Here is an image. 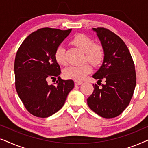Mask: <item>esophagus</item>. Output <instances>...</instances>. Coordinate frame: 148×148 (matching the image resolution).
<instances>
[{"label": "esophagus", "instance_id": "esophagus-1", "mask_svg": "<svg viewBox=\"0 0 148 148\" xmlns=\"http://www.w3.org/2000/svg\"><path fill=\"white\" fill-rule=\"evenodd\" d=\"M74 82L75 86H79V85H81L82 84V82H81V81H77V80H75Z\"/></svg>", "mask_w": 148, "mask_h": 148}]
</instances>
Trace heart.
Returning <instances> with one entry per match:
<instances>
[{"instance_id":"1","label":"heart","mask_w":148,"mask_h":148,"mask_svg":"<svg viewBox=\"0 0 148 148\" xmlns=\"http://www.w3.org/2000/svg\"><path fill=\"white\" fill-rule=\"evenodd\" d=\"M73 45L84 52L85 60H88L93 65H99L104 59V51L102 46L94 43L91 38L83 34H78L71 40ZM54 58L59 64H65L64 49L62 46H58L54 52ZM92 71L90 64H84L79 66H69L63 71V75L69 79L82 80Z\"/></svg>"}]
</instances>
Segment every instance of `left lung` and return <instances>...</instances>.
<instances>
[{
  "mask_svg": "<svg viewBox=\"0 0 148 148\" xmlns=\"http://www.w3.org/2000/svg\"><path fill=\"white\" fill-rule=\"evenodd\" d=\"M104 51V61L93 78L105 82L87 99L88 105L99 116L111 119L120 115L130 103L136 86L135 65L130 52L120 37L104 27L93 28ZM97 82V83H98Z\"/></svg>",
  "mask_w": 148,
  "mask_h": 148,
  "instance_id": "1",
  "label": "left lung"
}]
</instances>
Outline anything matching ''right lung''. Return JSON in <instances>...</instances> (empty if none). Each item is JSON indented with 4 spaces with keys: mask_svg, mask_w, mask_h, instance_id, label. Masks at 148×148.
<instances>
[{
    "mask_svg": "<svg viewBox=\"0 0 148 148\" xmlns=\"http://www.w3.org/2000/svg\"><path fill=\"white\" fill-rule=\"evenodd\" d=\"M71 32L42 28L28 36L17 50L14 64L16 90L34 116L46 118L58 112L74 88L73 81L60 77V67L54 58L56 49ZM56 77L55 85L47 84L50 78Z\"/></svg>",
    "mask_w": 148,
    "mask_h": 148,
    "instance_id": "right-lung-1",
    "label": "right lung"
}]
</instances>
